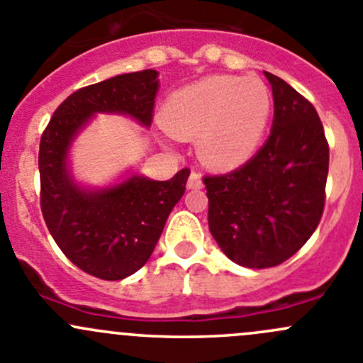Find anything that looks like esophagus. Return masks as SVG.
<instances>
[{
    "label": "esophagus",
    "instance_id": "obj_1",
    "mask_svg": "<svg viewBox=\"0 0 363 363\" xmlns=\"http://www.w3.org/2000/svg\"><path fill=\"white\" fill-rule=\"evenodd\" d=\"M202 186V179H200L199 172H191L188 179V189H200Z\"/></svg>",
    "mask_w": 363,
    "mask_h": 363
}]
</instances>
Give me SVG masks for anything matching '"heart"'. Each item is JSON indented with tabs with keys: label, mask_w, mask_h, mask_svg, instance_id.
Returning <instances> with one entry per match:
<instances>
[{
	"label": "heart",
	"mask_w": 363,
	"mask_h": 363,
	"mask_svg": "<svg viewBox=\"0 0 363 363\" xmlns=\"http://www.w3.org/2000/svg\"><path fill=\"white\" fill-rule=\"evenodd\" d=\"M272 112V94L258 77L212 75L170 94L164 126L179 138H199L202 158L235 168L258 149Z\"/></svg>",
	"instance_id": "1"
}]
</instances>
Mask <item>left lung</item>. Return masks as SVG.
Segmentation results:
<instances>
[{"label": "left lung", "mask_w": 363, "mask_h": 363, "mask_svg": "<svg viewBox=\"0 0 363 363\" xmlns=\"http://www.w3.org/2000/svg\"><path fill=\"white\" fill-rule=\"evenodd\" d=\"M265 73L272 86L269 138L237 170L205 175L208 230L232 262L269 269L309 240L325 207L328 142L316 108L290 84Z\"/></svg>", "instance_id": "1"}]
</instances>
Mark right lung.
<instances>
[{
    "mask_svg": "<svg viewBox=\"0 0 363 363\" xmlns=\"http://www.w3.org/2000/svg\"><path fill=\"white\" fill-rule=\"evenodd\" d=\"M158 89L156 69L82 87L56 108L40 140V205L47 228L73 265L100 279H124L145 265L184 195L189 170L182 168L170 181L133 174L108 188L86 189L69 172V145L100 112L151 126Z\"/></svg>",
    "mask_w": 363,
    "mask_h": 363,
    "instance_id": "add662e5",
    "label": "right lung"
}]
</instances>
